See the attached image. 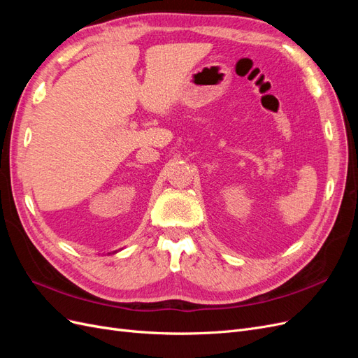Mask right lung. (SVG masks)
<instances>
[{
  "label": "right lung",
  "mask_w": 358,
  "mask_h": 358,
  "mask_svg": "<svg viewBox=\"0 0 358 358\" xmlns=\"http://www.w3.org/2000/svg\"><path fill=\"white\" fill-rule=\"evenodd\" d=\"M115 252H116V251H115Z\"/></svg>",
  "instance_id": "1"
}]
</instances>
